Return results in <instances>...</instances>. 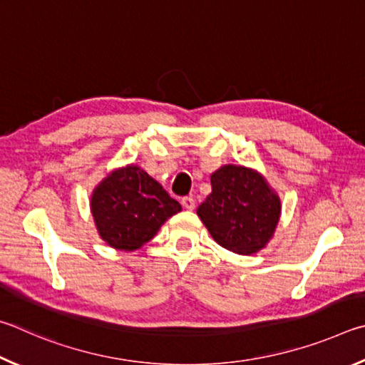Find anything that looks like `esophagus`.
<instances>
[{
  "mask_svg": "<svg viewBox=\"0 0 365 365\" xmlns=\"http://www.w3.org/2000/svg\"><path fill=\"white\" fill-rule=\"evenodd\" d=\"M181 203H182V207L186 208V210H194L195 208V200H194V197H190V195L182 197Z\"/></svg>",
  "mask_w": 365,
  "mask_h": 365,
  "instance_id": "1",
  "label": "esophagus"
}]
</instances>
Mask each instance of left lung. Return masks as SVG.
Listing matches in <instances>:
<instances>
[{"instance_id": "8db88e82", "label": "left lung", "mask_w": 365, "mask_h": 365, "mask_svg": "<svg viewBox=\"0 0 365 365\" xmlns=\"http://www.w3.org/2000/svg\"><path fill=\"white\" fill-rule=\"evenodd\" d=\"M279 213V197L263 176L235 165L213 173L212 194L197 208L212 237L239 255L258 252L269 242Z\"/></svg>"}]
</instances>
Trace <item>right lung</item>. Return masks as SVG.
<instances>
[{"label":"right lung","mask_w":365,"mask_h":365,"mask_svg":"<svg viewBox=\"0 0 365 365\" xmlns=\"http://www.w3.org/2000/svg\"><path fill=\"white\" fill-rule=\"evenodd\" d=\"M91 212L102 240L131 252L149 242L170 216L181 212V205L145 171L128 165L96 187Z\"/></svg>","instance_id":"right-lung-1"}]
</instances>
